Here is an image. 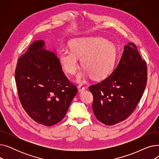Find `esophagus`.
<instances>
[{"label":"esophagus","mask_w":159,"mask_h":159,"mask_svg":"<svg viewBox=\"0 0 159 159\" xmlns=\"http://www.w3.org/2000/svg\"><path fill=\"white\" fill-rule=\"evenodd\" d=\"M78 90H79V92H82V91H84L86 90V88H85V87L80 85V86H78Z\"/></svg>","instance_id":"1"}]
</instances>
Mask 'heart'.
Segmentation results:
<instances>
[{
  "label": "heart",
  "mask_w": 159,
  "mask_h": 159,
  "mask_svg": "<svg viewBox=\"0 0 159 159\" xmlns=\"http://www.w3.org/2000/svg\"><path fill=\"white\" fill-rule=\"evenodd\" d=\"M70 50L58 52V62L68 74L75 75L79 68V58L84 70L77 76L79 83H84L91 76L95 80L108 77L113 71L116 52L113 44L101 37H89L73 39L70 41Z\"/></svg>",
  "instance_id": "b5f03b06"
}]
</instances>
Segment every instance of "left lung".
Instances as JSON below:
<instances>
[{"label": "left lung", "mask_w": 159, "mask_h": 159, "mask_svg": "<svg viewBox=\"0 0 159 159\" xmlns=\"http://www.w3.org/2000/svg\"><path fill=\"white\" fill-rule=\"evenodd\" d=\"M146 82V63L142 60L135 44L129 43L110 76L89 88L93 96L95 117L107 126L126 119L139 102Z\"/></svg>", "instance_id": "obj_1"}]
</instances>
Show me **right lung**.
I'll list each match as a JSON object with an SVG mask.
<instances>
[{
	"mask_svg": "<svg viewBox=\"0 0 159 159\" xmlns=\"http://www.w3.org/2000/svg\"><path fill=\"white\" fill-rule=\"evenodd\" d=\"M15 76L24 110L46 126L63 119L77 93V87L65 76L56 51L46 50L43 40L33 42L19 58Z\"/></svg>",
	"mask_w": 159,
	"mask_h": 159,
	"instance_id": "obj_1",
	"label": "right lung"
}]
</instances>
